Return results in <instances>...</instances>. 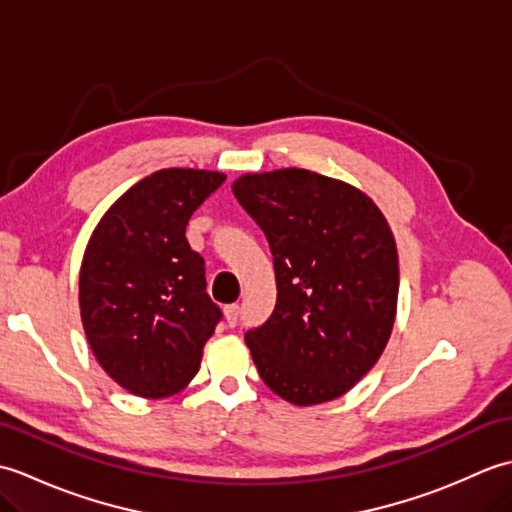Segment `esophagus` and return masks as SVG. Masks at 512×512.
<instances>
[{
    "instance_id": "1",
    "label": "esophagus",
    "mask_w": 512,
    "mask_h": 512,
    "mask_svg": "<svg viewBox=\"0 0 512 512\" xmlns=\"http://www.w3.org/2000/svg\"><path fill=\"white\" fill-rule=\"evenodd\" d=\"M224 317H226V323L231 325V328H233V325H237V319H239V306H237V303H231V306L224 308Z\"/></svg>"
}]
</instances>
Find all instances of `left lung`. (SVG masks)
Masks as SVG:
<instances>
[{
  "instance_id": "obj_1",
  "label": "left lung",
  "mask_w": 512,
  "mask_h": 512,
  "mask_svg": "<svg viewBox=\"0 0 512 512\" xmlns=\"http://www.w3.org/2000/svg\"><path fill=\"white\" fill-rule=\"evenodd\" d=\"M273 253L277 303L246 332L257 372L292 405L343 396L383 354L396 319L398 253L363 191L308 169L233 182Z\"/></svg>"
}]
</instances>
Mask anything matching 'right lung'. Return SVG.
Here are the masks:
<instances>
[{"mask_svg":"<svg viewBox=\"0 0 512 512\" xmlns=\"http://www.w3.org/2000/svg\"><path fill=\"white\" fill-rule=\"evenodd\" d=\"M224 180L202 169L151 173L110 206L85 248V336L105 372L136 396L156 400L187 387L222 319L184 231Z\"/></svg>","mask_w":512,"mask_h":512,"instance_id":"add662e5","label":"right lung"}]
</instances>
